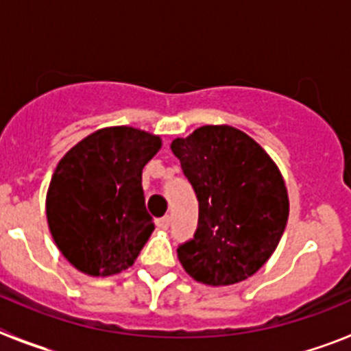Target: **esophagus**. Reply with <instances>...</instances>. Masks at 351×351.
I'll list each match as a JSON object with an SVG mask.
<instances>
[{"mask_svg": "<svg viewBox=\"0 0 351 351\" xmlns=\"http://www.w3.org/2000/svg\"><path fill=\"white\" fill-rule=\"evenodd\" d=\"M156 226L158 228H161V230H167L170 226V218L169 216H163V218H158L156 219Z\"/></svg>", "mask_w": 351, "mask_h": 351, "instance_id": "obj_1", "label": "esophagus"}]
</instances>
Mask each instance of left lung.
I'll list each match as a JSON object with an SVG mask.
<instances>
[{
	"instance_id": "obj_1",
	"label": "left lung",
	"mask_w": 351,
	"mask_h": 351,
	"mask_svg": "<svg viewBox=\"0 0 351 351\" xmlns=\"http://www.w3.org/2000/svg\"><path fill=\"white\" fill-rule=\"evenodd\" d=\"M170 149L198 198V228L179 246V262L209 287L247 280L271 258L287 226L280 169L258 142L228 125L200 126Z\"/></svg>"
}]
</instances>
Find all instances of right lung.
<instances>
[{
  "mask_svg": "<svg viewBox=\"0 0 351 351\" xmlns=\"http://www.w3.org/2000/svg\"><path fill=\"white\" fill-rule=\"evenodd\" d=\"M160 149V135L108 126L61 158L49 184L45 214L56 246L77 271L107 278L137 260L154 230L142 169Z\"/></svg>",
  "mask_w": 351,
  "mask_h": 351,
  "instance_id": "obj_1",
  "label": "right lung"
}]
</instances>
